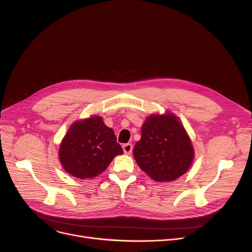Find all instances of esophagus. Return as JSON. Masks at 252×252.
<instances>
[{
    "instance_id": "1",
    "label": "esophagus",
    "mask_w": 252,
    "mask_h": 252,
    "mask_svg": "<svg viewBox=\"0 0 252 252\" xmlns=\"http://www.w3.org/2000/svg\"><path fill=\"white\" fill-rule=\"evenodd\" d=\"M123 149H124V152L126 154H130L131 151H133V144H130V143L125 144L123 146Z\"/></svg>"
}]
</instances>
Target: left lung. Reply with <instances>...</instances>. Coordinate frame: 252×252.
<instances>
[{"instance_id": "obj_1", "label": "left lung", "mask_w": 252, "mask_h": 252, "mask_svg": "<svg viewBox=\"0 0 252 252\" xmlns=\"http://www.w3.org/2000/svg\"><path fill=\"white\" fill-rule=\"evenodd\" d=\"M134 157L140 168L154 181L170 182L191 166L194 149L177 116L154 114L142 126V137L135 145Z\"/></svg>"}]
</instances>
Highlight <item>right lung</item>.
Segmentation results:
<instances>
[{"label":"right lung","mask_w":252,"mask_h":252,"mask_svg":"<svg viewBox=\"0 0 252 252\" xmlns=\"http://www.w3.org/2000/svg\"><path fill=\"white\" fill-rule=\"evenodd\" d=\"M123 153L113 129L106 126L102 117L92 116L69 127L60 145L59 159L68 174L84 180L102 174Z\"/></svg>","instance_id":"right-lung-1"}]
</instances>
